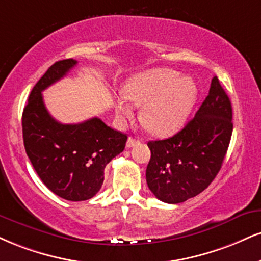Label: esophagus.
<instances>
[{"label":"esophagus","instance_id":"obj_1","mask_svg":"<svg viewBox=\"0 0 261 261\" xmlns=\"http://www.w3.org/2000/svg\"><path fill=\"white\" fill-rule=\"evenodd\" d=\"M141 142V140H136V139H133V137H128L127 142H126V147L127 148H131V147H135L136 144H139Z\"/></svg>","mask_w":261,"mask_h":261}]
</instances>
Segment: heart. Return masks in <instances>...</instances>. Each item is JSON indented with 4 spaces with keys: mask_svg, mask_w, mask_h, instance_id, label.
I'll list each match as a JSON object with an SVG mask.
<instances>
[{
    "mask_svg": "<svg viewBox=\"0 0 261 261\" xmlns=\"http://www.w3.org/2000/svg\"><path fill=\"white\" fill-rule=\"evenodd\" d=\"M125 93L117 99L119 117L133 115L131 100L134 105L143 106L141 120L147 130L166 136L186 121L198 97V87L193 79L174 69L156 68L131 76Z\"/></svg>",
    "mask_w": 261,
    "mask_h": 261,
    "instance_id": "heart-1",
    "label": "heart"
}]
</instances>
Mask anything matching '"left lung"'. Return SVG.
<instances>
[{"instance_id":"8db88e82","label":"left lung","mask_w":261,"mask_h":261,"mask_svg":"<svg viewBox=\"0 0 261 261\" xmlns=\"http://www.w3.org/2000/svg\"><path fill=\"white\" fill-rule=\"evenodd\" d=\"M232 128L231 100L214 76L209 95L186 126L169 139L148 142L146 178L152 193L177 204L203 192L220 171Z\"/></svg>"}]
</instances>
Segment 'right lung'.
<instances>
[{
	"label": "right lung",
	"instance_id": "right-lung-1",
	"mask_svg": "<svg viewBox=\"0 0 261 261\" xmlns=\"http://www.w3.org/2000/svg\"><path fill=\"white\" fill-rule=\"evenodd\" d=\"M74 59L56 62L31 90L23 111L25 152L41 181L63 199L92 198L102 187L105 168L125 148L127 136L99 118L62 124L46 109L42 91L76 65Z\"/></svg>",
	"mask_w": 261,
	"mask_h": 261
}]
</instances>
